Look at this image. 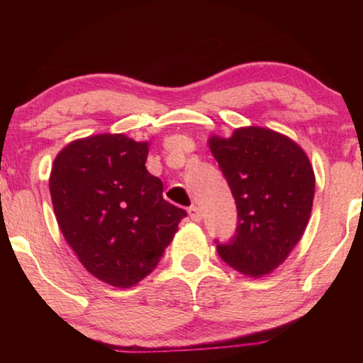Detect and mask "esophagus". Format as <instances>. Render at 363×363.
Wrapping results in <instances>:
<instances>
[{"mask_svg":"<svg viewBox=\"0 0 363 363\" xmlns=\"http://www.w3.org/2000/svg\"><path fill=\"white\" fill-rule=\"evenodd\" d=\"M188 215H190L191 220H193V221H196V223H198V221H201V218H203V213H201V210H200V208H198V206H195V205L188 208Z\"/></svg>","mask_w":363,"mask_h":363,"instance_id":"esophagus-1","label":"esophagus"}]
</instances>
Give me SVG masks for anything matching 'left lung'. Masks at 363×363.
I'll list each match as a JSON object with an SVG mask.
<instances>
[{"label":"left lung","mask_w":363,"mask_h":363,"mask_svg":"<svg viewBox=\"0 0 363 363\" xmlns=\"http://www.w3.org/2000/svg\"><path fill=\"white\" fill-rule=\"evenodd\" d=\"M236 201V235L218 255L241 274L261 277L281 266L304 235L315 177L306 152L289 137L241 127L208 140Z\"/></svg>","instance_id":"1"}]
</instances>
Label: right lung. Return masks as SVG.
Wrapping results in <instances>:
<instances>
[{"mask_svg": "<svg viewBox=\"0 0 363 363\" xmlns=\"http://www.w3.org/2000/svg\"><path fill=\"white\" fill-rule=\"evenodd\" d=\"M148 143L99 133L64 147L49 191L67 245L107 284L132 287L150 274L178 231L185 210L163 198L145 168Z\"/></svg>", "mask_w": 363, "mask_h": 363, "instance_id": "1", "label": "right lung"}]
</instances>
